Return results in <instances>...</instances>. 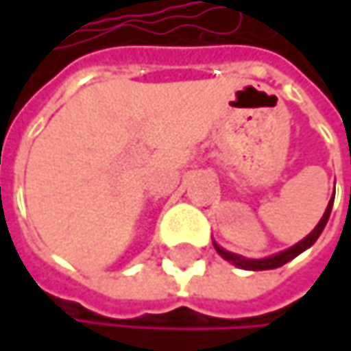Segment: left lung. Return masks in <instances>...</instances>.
Segmentation results:
<instances>
[{
	"instance_id": "left-lung-1",
	"label": "left lung",
	"mask_w": 351,
	"mask_h": 351,
	"mask_svg": "<svg viewBox=\"0 0 351 351\" xmlns=\"http://www.w3.org/2000/svg\"><path fill=\"white\" fill-rule=\"evenodd\" d=\"M331 205H333V199L329 201V205H327V209H325V213H323V217H321V221L317 223V228L305 238V240H301L299 244H295L293 247H289V250H285V252H280V254H276V256H270V258H264V260H247V258H242V256H238V254H232V252H226L223 247H219L217 244L215 245V250L226 258V260H230V262H234L236 266H240V268H245V270H270V268H278V266H282V264H287L289 260H293V258H297L301 252H305L307 247H311V245L315 244L317 238L321 236V232H323V228H325V223H327V219H329V213H331Z\"/></svg>"
}]
</instances>
